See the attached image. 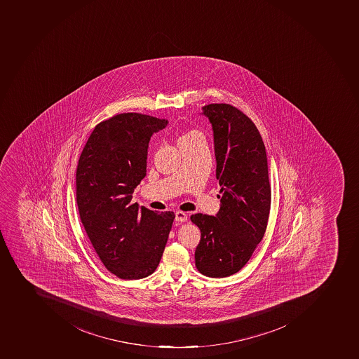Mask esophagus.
Segmentation results:
<instances>
[{"label": "esophagus", "mask_w": 359, "mask_h": 359, "mask_svg": "<svg viewBox=\"0 0 359 359\" xmlns=\"http://www.w3.org/2000/svg\"><path fill=\"white\" fill-rule=\"evenodd\" d=\"M175 220L178 222V223H184V222H187V215L183 212V211H177V212H176Z\"/></svg>", "instance_id": "obj_1"}]
</instances>
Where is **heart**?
Instances as JSON below:
<instances>
[{
  "instance_id": "b5f03b06",
  "label": "heart",
  "mask_w": 359,
  "mask_h": 359,
  "mask_svg": "<svg viewBox=\"0 0 359 359\" xmlns=\"http://www.w3.org/2000/svg\"><path fill=\"white\" fill-rule=\"evenodd\" d=\"M196 134H199V133L196 132V130H191V132L185 133L184 135H182L180 140L189 139L191 136L196 135ZM180 140H178V141H180Z\"/></svg>"
}]
</instances>
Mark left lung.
Masks as SVG:
<instances>
[{
  "label": "left lung",
  "mask_w": 359,
  "mask_h": 359,
  "mask_svg": "<svg viewBox=\"0 0 359 359\" xmlns=\"http://www.w3.org/2000/svg\"><path fill=\"white\" fill-rule=\"evenodd\" d=\"M214 130L220 209L216 216L196 214L201 231L196 269L209 278H226L243 267L265 234L271 210L267 156L256 125L227 103L202 107Z\"/></svg>",
  "instance_id": "obj_1"
}]
</instances>
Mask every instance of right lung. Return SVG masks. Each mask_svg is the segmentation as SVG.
Instances as JSON below:
<instances>
[{
    "instance_id": "right-lung-1",
    "label": "right lung",
    "mask_w": 359,
    "mask_h": 359,
    "mask_svg": "<svg viewBox=\"0 0 359 359\" xmlns=\"http://www.w3.org/2000/svg\"><path fill=\"white\" fill-rule=\"evenodd\" d=\"M168 124L137 112L101 121L81 151L76 201L86 234L103 265L123 280L152 274L163 256L175 215L132 203L147 175L149 142Z\"/></svg>"
}]
</instances>
